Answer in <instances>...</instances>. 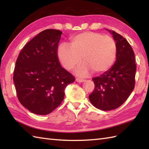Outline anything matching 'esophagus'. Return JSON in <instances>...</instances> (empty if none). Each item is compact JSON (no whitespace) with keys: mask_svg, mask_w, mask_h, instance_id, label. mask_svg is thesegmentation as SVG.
Masks as SVG:
<instances>
[{"mask_svg":"<svg viewBox=\"0 0 149 149\" xmlns=\"http://www.w3.org/2000/svg\"><path fill=\"white\" fill-rule=\"evenodd\" d=\"M76 81L79 82V83H83V82H84L85 80L84 79H76Z\"/></svg>","mask_w":149,"mask_h":149,"instance_id":"obj_1","label":"esophagus"}]
</instances>
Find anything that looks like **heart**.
<instances>
[{
	"mask_svg": "<svg viewBox=\"0 0 149 149\" xmlns=\"http://www.w3.org/2000/svg\"><path fill=\"white\" fill-rule=\"evenodd\" d=\"M116 44L108 35L95 32H84L72 38L70 46L63 43L59 47L58 58L68 70L74 69L81 61L78 71L81 76H86L91 72L102 74L108 70L115 61Z\"/></svg>",
	"mask_w": 149,
	"mask_h": 149,
	"instance_id": "heart-1",
	"label": "heart"
}]
</instances>
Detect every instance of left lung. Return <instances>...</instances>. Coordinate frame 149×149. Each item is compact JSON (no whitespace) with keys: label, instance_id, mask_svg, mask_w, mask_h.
<instances>
[{"label":"left lung","instance_id":"8db88e82","mask_svg":"<svg viewBox=\"0 0 149 149\" xmlns=\"http://www.w3.org/2000/svg\"><path fill=\"white\" fill-rule=\"evenodd\" d=\"M108 31L116 41V61L109 70L92 79L95 88L89 95L91 103L102 111L116 109L125 102L134 88L136 70L130 44L120 34Z\"/></svg>","mask_w":149,"mask_h":149}]
</instances>
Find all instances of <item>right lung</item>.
Masks as SVG:
<instances>
[{
  "mask_svg": "<svg viewBox=\"0 0 149 149\" xmlns=\"http://www.w3.org/2000/svg\"><path fill=\"white\" fill-rule=\"evenodd\" d=\"M61 34L56 29L42 31L26 44L16 61L13 81L18 99L37 115L56 109L64 99L66 86L75 80L59 61Z\"/></svg>",
  "mask_w": 149,
  "mask_h": 149,
  "instance_id": "add662e5",
  "label": "right lung"
}]
</instances>
